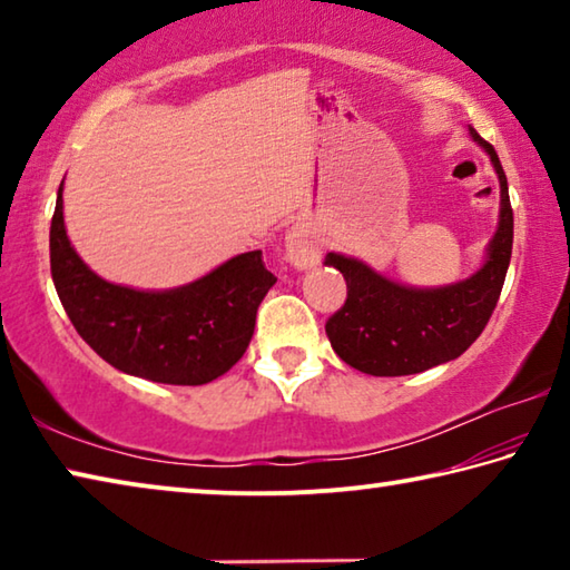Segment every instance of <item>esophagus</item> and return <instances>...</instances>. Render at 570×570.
Masks as SVG:
<instances>
[{"label":"esophagus","instance_id":"esophagus-1","mask_svg":"<svg viewBox=\"0 0 570 570\" xmlns=\"http://www.w3.org/2000/svg\"><path fill=\"white\" fill-rule=\"evenodd\" d=\"M286 256L296 268H306V266H314L316 262H320L322 248L304 226H296L288 230V236H286Z\"/></svg>","mask_w":570,"mask_h":570}]
</instances>
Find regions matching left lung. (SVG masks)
Instances as JSON below:
<instances>
[{
  "mask_svg": "<svg viewBox=\"0 0 570 570\" xmlns=\"http://www.w3.org/2000/svg\"><path fill=\"white\" fill-rule=\"evenodd\" d=\"M470 135L485 148L500 178V224L478 274L440 288H410L374 274L356 258H324L346 282V302L326 320V336L336 356L354 370L374 377H402L458 360L495 312L513 254V208L495 148L475 128Z\"/></svg>",
  "mask_w": 570,
  "mask_h": 570,
  "instance_id": "left-lung-1",
  "label": "left lung"
}]
</instances>
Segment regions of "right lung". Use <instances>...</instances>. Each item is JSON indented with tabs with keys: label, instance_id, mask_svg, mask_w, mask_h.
<instances>
[{
	"label": "right lung",
	"instance_id": "add662e5",
	"mask_svg": "<svg viewBox=\"0 0 570 570\" xmlns=\"http://www.w3.org/2000/svg\"><path fill=\"white\" fill-rule=\"evenodd\" d=\"M57 296L77 334L115 370L160 384H206L226 374L254 336L258 304L276 276L262 250L230 258L173 292H135L92 274L62 218V186L50 226Z\"/></svg>",
	"mask_w": 570,
	"mask_h": 570
}]
</instances>
